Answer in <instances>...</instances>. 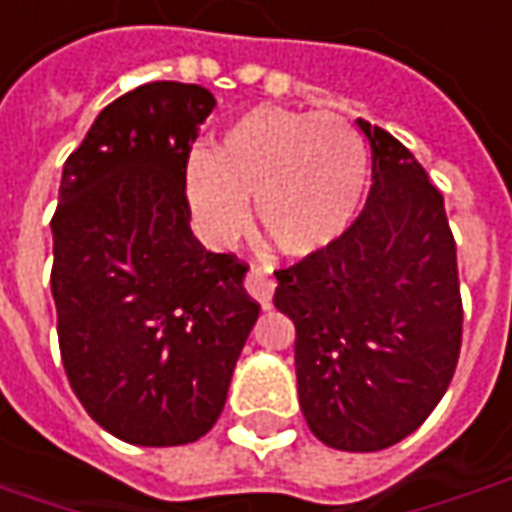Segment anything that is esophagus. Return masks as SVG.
Returning <instances> with one entry per match:
<instances>
[{"label": "esophagus", "mask_w": 512, "mask_h": 512, "mask_svg": "<svg viewBox=\"0 0 512 512\" xmlns=\"http://www.w3.org/2000/svg\"><path fill=\"white\" fill-rule=\"evenodd\" d=\"M246 291H249V297H252V300L260 302L263 308H269L271 294H274V277H271L266 269L252 266L249 274H246Z\"/></svg>", "instance_id": "esophagus-1"}]
</instances>
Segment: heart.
<instances>
[{
    "label": "heart",
    "mask_w": 512,
    "mask_h": 512,
    "mask_svg": "<svg viewBox=\"0 0 512 512\" xmlns=\"http://www.w3.org/2000/svg\"><path fill=\"white\" fill-rule=\"evenodd\" d=\"M367 184V148L336 114L255 106L224 128L215 151L187 162V198L212 241L249 227L285 257H311L342 238Z\"/></svg>",
    "instance_id": "1"
}]
</instances>
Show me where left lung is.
<instances>
[{
    "label": "left lung",
    "instance_id": "obj_1",
    "mask_svg": "<svg viewBox=\"0 0 512 512\" xmlns=\"http://www.w3.org/2000/svg\"><path fill=\"white\" fill-rule=\"evenodd\" d=\"M373 151L367 204L325 252L274 271L294 328L308 429L339 451H381L431 415L457 370V246L440 190L412 151L356 120Z\"/></svg>",
    "mask_w": 512,
    "mask_h": 512
}]
</instances>
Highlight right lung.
<instances>
[{
	"instance_id": "add662e5",
	"label": "right lung",
	"mask_w": 512,
	"mask_h": 512,
	"mask_svg": "<svg viewBox=\"0 0 512 512\" xmlns=\"http://www.w3.org/2000/svg\"><path fill=\"white\" fill-rule=\"evenodd\" d=\"M215 109L204 86L154 81L97 114L52 215V300L69 384L134 446H184L215 426L260 305L232 255L190 229L187 159Z\"/></svg>"
}]
</instances>
